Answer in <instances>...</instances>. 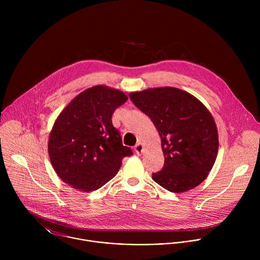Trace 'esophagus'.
I'll list each match as a JSON object with an SVG mask.
<instances>
[{
    "mask_svg": "<svg viewBox=\"0 0 260 260\" xmlns=\"http://www.w3.org/2000/svg\"><path fill=\"white\" fill-rule=\"evenodd\" d=\"M143 149H144L143 144L139 142V143H138V144H136V146H135V152L139 155V154H141V153L143 152Z\"/></svg>",
    "mask_w": 260,
    "mask_h": 260,
    "instance_id": "esophagus-1",
    "label": "esophagus"
}]
</instances>
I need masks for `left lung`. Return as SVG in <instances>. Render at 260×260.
<instances>
[{"label":"left lung","instance_id":"left-lung-1","mask_svg":"<svg viewBox=\"0 0 260 260\" xmlns=\"http://www.w3.org/2000/svg\"><path fill=\"white\" fill-rule=\"evenodd\" d=\"M129 96L152 120L161 139L165 164L152 175L153 180L174 193L202 183L215 163L219 147L217 127L206 106L174 87L148 88Z\"/></svg>","mask_w":260,"mask_h":260}]
</instances>
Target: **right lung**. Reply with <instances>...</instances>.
<instances>
[{"instance_id":"1","label":"right lung","mask_w":260,"mask_h":260,"mask_svg":"<svg viewBox=\"0 0 260 260\" xmlns=\"http://www.w3.org/2000/svg\"><path fill=\"white\" fill-rule=\"evenodd\" d=\"M127 100L124 92L97 85L78 94L59 114L48 153L65 183L83 192L97 190L117 174L123 158L133 154L112 124L113 112Z\"/></svg>"}]
</instances>
